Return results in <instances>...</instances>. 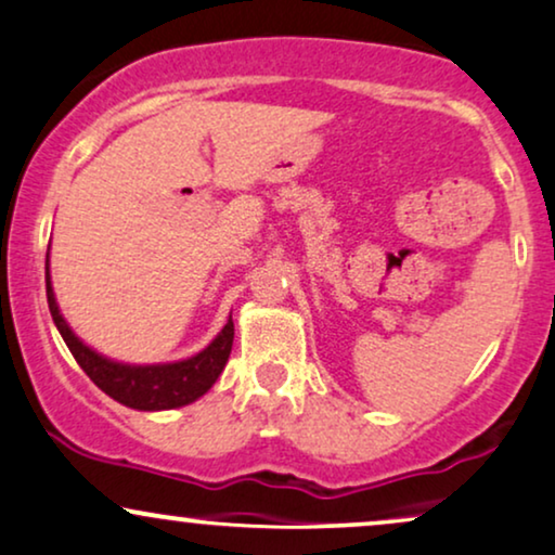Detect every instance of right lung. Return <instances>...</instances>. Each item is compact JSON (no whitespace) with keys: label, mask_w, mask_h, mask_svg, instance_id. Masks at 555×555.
<instances>
[{"label":"right lung","mask_w":555,"mask_h":555,"mask_svg":"<svg viewBox=\"0 0 555 555\" xmlns=\"http://www.w3.org/2000/svg\"><path fill=\"white\" fill-rule=\"evenodd\" d=\"M46 296L53 324H56L66 347L72 350L74 360L81 365V371L89 375V380L102 388L111 399L126 403L131 409H141V412L175 409L201 399L214 386L218 375H221L225 362H229L231 345H234V321L229 319V324L223 326L221 334L203 352H197L195 358L169 362V365H122V362H113L98 352H92L68 330L64 317L59 313L56 298H53L51 278H48V257Z\"/></svg>","instance_id":"1"}]
</instances>
